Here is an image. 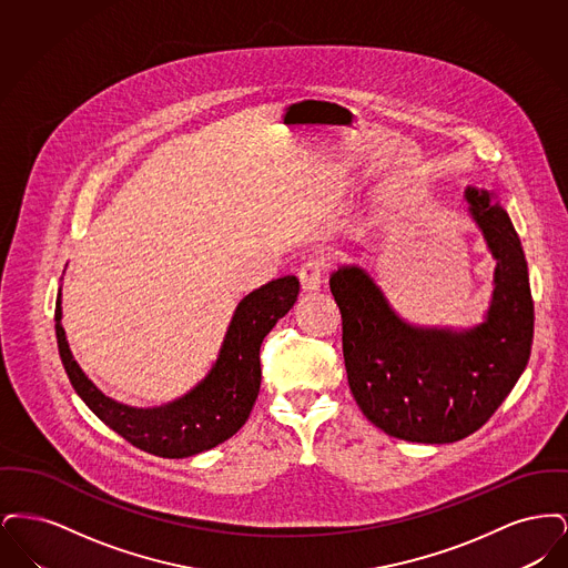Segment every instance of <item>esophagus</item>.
Segmentation results:
<instances>
[{"label": "esophagus", "instance_id": "34e87169", "mask_svg": "<svg viewBox=\"0 0 568 568\" xmlns=\"http://www.w3.org/2000/svg\"><path fill=\"white\" fill-rule=\"evenodd\" d=\"M325 274H327V264L324 260H308L302 271H300V287L302 294H313L322 287Z\"/></svg>", "mask_w": 568, "mask_h": 568}]
</instances>
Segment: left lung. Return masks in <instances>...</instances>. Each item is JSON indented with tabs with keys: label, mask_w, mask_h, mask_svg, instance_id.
Wrapping results in <instances>:
<instances>
[{
	"label": "left lung",
	"mask_w": 568,
	"mask_h": 568,
	"mask_svg": "<svg viewBox=\"0 0 568 568\" xmlns=\"http://www.w3.org/2000/svg\"><path fill=\"white\" fill-rule=\"evenodd\" d=\"M466 200L498 262L484 324L413 327L366 272L343 266L329 276L353 398L371 424L410 443H456L479 430L530 357L535 304L519 236L487 191L468 187Z\"/></svg>",
	"instance_id": "1"
}]
</instances>
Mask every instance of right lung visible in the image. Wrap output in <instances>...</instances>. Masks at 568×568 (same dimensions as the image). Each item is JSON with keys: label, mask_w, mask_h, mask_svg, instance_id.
Masks as SVG:
<instances>
[{"label": "right lung", "mask_w": 568, "mask_h": 568, "mask_svg": "<svg viewBox=\"0 0 568 568\" xmlns=\"http://www.w3.org/2000/svg\"><path fill=\"white\" fill-rule=\"evenodd\" d=\"M300 294L294 274L274 278L241 300L211 373L183 398L158 408H132L106 398L72 357L61 325V294L54 304V332L72 387L109 428L138 449L160 458H190L239 433L257 400L264 336L290 313Z\"/></svg>", "instance_id": "add662e5"}]
</instances>
